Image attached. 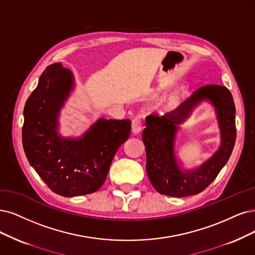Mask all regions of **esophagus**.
Instances as JSON below:
<instances>
[{"label": "esophagus", "mask_w": 255, "mask_h": 255, "mask_svg": "<svg viewBox=\"0 0 255 255\" xmlns=\"http://www.w3.org/2000/svg\"><path fill=\"white\" fill-rule=\"evenodd\" d=\"M131 129H132V132L134 134H137L138 132H140V130H142V123H140L139 117L133 118L132 123H131Z\"/></svg>", "instance_id": "esophagus-1"}]
</instances>
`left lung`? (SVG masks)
<instances>
[{
  "label": "left lung",
  "instance_id": "8db88e82",
  "mask_svg": "<svg viewBox=\"0 0 255 255\" xmlns=\"http://www.w3.org/2000/svg\"><path fill=\"white\" fill-rule=\"evenodd\" d=\"M212 102L219 120L222 143L212 158L193 171H182L174 154V140L178 125L202 100ZM235 106L228 88L221 85H206L195 90L175 110L163 117L146 118L143 142L146 148V170L150 182L161 194L183 197L206 189L228 162L235 144Z\"/></svg>",
  "mask_w": 255,
  "mask_h": 255
}]
</instances>
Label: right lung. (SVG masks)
Wrapping results in <instances>:
<instances>
[{
  "label": "right lung",
  "instance_id": "add662e5",
  "mask_svg": "<svg viewBox=\"0 0 255 255\" xmlns=\"http://www.w3.org/2000/svg\"><path fill=\"white\" fill-rule=\"evenodd\" d=\"M73 84L61 63L49 65L26 101L22 130L28 162L54 193L66 197L99 189L131 129L130 120L100 119L82 137H62L58 118Z\"/></svg>",
  "mask_w": 255,
  "mask_h": 255
}]
</instances>
